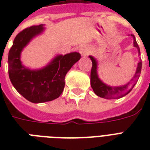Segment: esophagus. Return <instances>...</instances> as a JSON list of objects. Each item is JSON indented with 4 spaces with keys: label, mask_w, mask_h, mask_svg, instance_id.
Instances as JSON below:
<instances>
[{
    "label": "esophagus",
    "mask_w": 150,
    "mask_h": 150,
    "mask_svg": "<svg viewBox=\"0 0 150 150\" xmlns=\"http://www.w3.org/2000/svg\"><path fill=\"white\" fill-rule=\"evenodd\" d=\"M89 52H90V50H89V47H86V46H84V47H82L80 49V54H81V55H82V57L88 56L89 54Z\"/></svg>",
    "instance_id": "obj_1"
}]
</instances>
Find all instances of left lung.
Listing matches in <instances>:
<instances>
[{
    "label": "left lung",
    "mask_w": 150,
    "mask_h": 150,
    "mask_svg": "<svg viewBox=\"0 0 150 150\" xmlns=\"http://www.w3.org/2000/svg\"><path fill=\"white\" fill-rule=\"evenodd\" d=\"M133 37V46L138 50L139 55H140L139 47L138 45L137 42L135 40V36L131 35ZM89 57L91 59L93 62V66H92L91 75H90V84H91L92 89L93 90L96 96H100L101 98L104 99H118L123 97L128 93H129L131 90L135 86L136 82H138V79L140 76L141 73V69H142V61H139L138 62L137 68L134 76L132 79L130 80V82L126 83L125 85L121 86H110L103 82L102 80L99 78L98 72H97V68H98V62L96 59L93 56H89Z\"/></svg>",
    "instance_id": "left-lung-1"
}]
</instances>
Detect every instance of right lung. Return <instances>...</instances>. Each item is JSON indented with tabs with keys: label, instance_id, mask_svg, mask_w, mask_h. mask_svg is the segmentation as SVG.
Segmentation results:
<instances>
[{
	"label": "right lung",
	"instance_id": "1",
	"mask_svg": "<svg viewBox=\"0 0 150 150\" xmlns=\"http://www.w3.org/2000/svg\"><path fill=\"white\" fill-rule=\"evenodd\" d=\"M44 25L24 29L14 40L8 53V74L11 82L24 98L34 103L58 98L64 88V78L71 68L81 58L78 52L57 54L39 69L27 68L21 61V54L33 38L44 32Z\"/></svg>",
	"mask_w": 150,
	"mask_h": 150
}]
</instances>
